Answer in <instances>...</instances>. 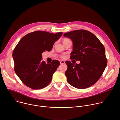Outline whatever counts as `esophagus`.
<instances>
[{"mask_svg":"<svg viewBox=\"0 0 120 120\" xmlns=\"http://www.w3.org/2000/svg\"><path fill=\"white\" fill-rule=\"evenodd\" d=\"M60 64H64L65 63V62L64 61H63V60H62V61H60Z\"/></svg>","mask_w":120,"mask_h":120,"instance_id":"1","label":"esophagus"}]
</instances>
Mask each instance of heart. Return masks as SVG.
I'll return each instance as SVG.
<instances>
[{
  "label": "heart",
  "mask_w": 120,
  "mask_h": 120,
  "mask_svg": "<svg viewBox=\"0 0 120 120\" xmlns=\"http://www.w3.org/2000/svg\"><path fill=\"white\" fill-rule=\"evenodd\" d=\"M68 40V39H66V38H64V39L63 41H65V40ZM62 57H63V58H64V56H62Z\"/></svg>",
  "instance_id": "b5f03b06"
}]
</instances>
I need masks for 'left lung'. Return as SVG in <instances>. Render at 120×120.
Returning <instances> with one entry per match:
<instances>
[{"mask_svg":"<svg viewBox=\"0 0 120 120\" xmlns=\"http://www.w3.org/2000/svg\"><path fill=\"white\" fill-rule=\"evenodd\" d=\"M64 36L73 42V51L70 58L80 61L75 64L65 62L67 69L65 75L68 82L78 89L90 87L99 79L107 65L104 45L87 30H75L64 33Z\"/></svg>","mask_w":120,"mask_h":120,"instance_id":"1","label":"left lung"}]
</instances>
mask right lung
<instances>
[{
    "label": "right lung",
    "mask_w": 120,
    "mask_h": 120,
    "mask_svg": "<svg viewBox=\"0 0 120 120\" xmlns=\"http://www.w3.org/2000/svg\"><path fill=\"white\" fill-rule=\"evenodd\" d=\"M62 34V32L52 34L37 31L27 34L17 44L12 54L14 70L26 86L38 90L50 83L60 64L56 60L46 64L42 61V54L52 50Z\"/></svg>",
    "instance_id": "obj_1"
}]
</instances>
